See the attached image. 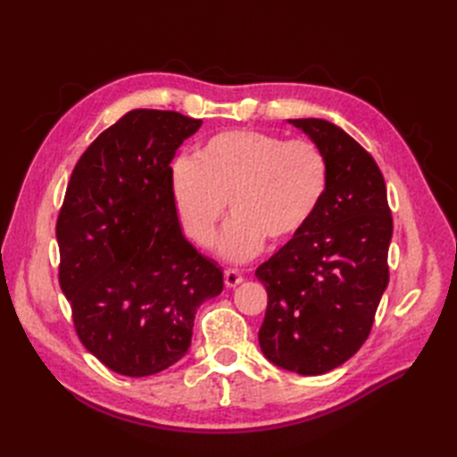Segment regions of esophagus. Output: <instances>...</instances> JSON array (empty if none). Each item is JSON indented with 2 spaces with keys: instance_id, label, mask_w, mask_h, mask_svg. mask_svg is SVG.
<instances>
[{
  "instance_id": "1",
  "label": "esophagus",
  "mask_w": 457,
  "mask_h": 457,
  "mask_svg": "<svg viewBox=\"0 0 457 457\" xmlns=\"http://www.w3.org/2000/svg\"><path fill=\"white\" fill-rule=\"evenodd\" d=\"M242 280H244V276L240 270H237V269L225 270V286L227 287H237L238 284H242Z\"/></svg>"
}]
</instances>
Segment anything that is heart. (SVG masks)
I'll use <instances>...</instances> for the list:
<instances>
[{
    "label": "heart",
    "mask_w": 457,
    "mask_h": 457,
    "mask_svg": "<svg viewBox=\"0 0 457 457\" xmlns=\"http://www.w3.org/2000/svg\"><path fill=\"white\" fill-rule=\"evenodd\" d=\"M328 183L320 146L252 129L210 137L195 162L181 158L171 171L177 217L196 245H213L228 202L232 219L219 252L234 262L257 255L265 240L278 245L299 237L320 210Z\"/></svg>",
    "instance_id": "b5f03b06"
}]
</instances>
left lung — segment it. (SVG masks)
<instances>
[{
  "mask_svg": "<svg viewBox=\"0 0 457 457\" xmlns=\"http://www.w3.org/2000/svg\"><path fill=\"white\" fill-rule=\"evenodd\" d=\"M289 123L322 148L329 183L311 225L255 270L269 295L259 345L272 364L320 376L370 336L389 284L393 217L370 152L331 121Z\"/></svg>",
  "mask_w": 457,
  "mask_h": 457,
  "instance_id": "left-lung-1",
  "label": "left lung"
}]
</instances>
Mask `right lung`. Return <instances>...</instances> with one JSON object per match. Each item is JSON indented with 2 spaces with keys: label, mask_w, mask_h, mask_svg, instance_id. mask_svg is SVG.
Here are the masks:
<instances>
[{
  "label": "right lung",
  "mask_w": 457,
  "mask_h": 457,
  "mask_svg": "<svg viewBox=\"0 0 457 457\" xmlns=\"http://www.w3.org/2000/svg\"><path fill=\"white\" fill-rule=\"evenodd\" d=\"M200 126L171 110H131L68 181L59 284L81 345L121 376L181 361L198 307L223 292V270L183 237L171 195L175 150Z\"/></svg>",
  "instance_id": "right-lung-1"
}]
</instances>
